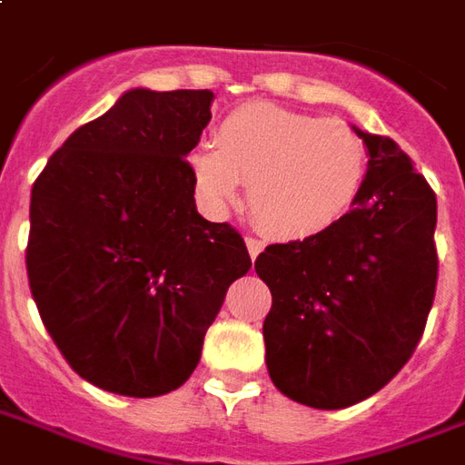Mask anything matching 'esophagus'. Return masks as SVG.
Masks as SVG:
<instances>
[{"mask_svg": "<svg viewBox=\"0 0 465 465\" xmlns=\"http://www.w3.org/2000/svg\"><path fill=\"white\" fill-rule=\"evenodd\" d=\"M246 246H249L251 259H256L261 251H263V246H266V243L261 242V239H253V236H249V239H246Z\"/></svg>", "mask_w": 465, "mask_h": 465, "instance_id": "1", "label": "esophagus"}]
</instances>
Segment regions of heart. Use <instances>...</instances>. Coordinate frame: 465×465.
Returning <instances> with one entry per match:
<instances>
[{
  "label": "heart",
  "mask_w": 465,
  "mask_h": 465,
  "mask_svg": "<svg viewBox=\"0 0 465 465\" xmlns=\"http://www.w3.org/2000/svg\"><path fill=\"white\" fill-rule=\"evenodd\" d=\"M197 187L226 204L249 184L251 214L278 239L302 242L345 219L362 194L370 153L342 120L251 103L216 127V145L189 154Z\"/></svg>",
  "instance_id": "obj_1"
}]
</instances>
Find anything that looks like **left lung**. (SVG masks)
<instances>
[{
  "instance_id": "left-lung-1",
  "label": "left lung",
  "mask_w": 465,
  "mask_h": 465,
  "mask_svg": "<svg viewBox=\"0 0 465 465\" xmlns=\"http://www.w3.org/2000/svg\"><path fill=\"white\" fill-rule=\"evenodd\" d=\"M357 133L370 174L352 212L256 259L273 298L263 320L268 374L315 409L352 407L409 362L439 281L434 189L394 140Z\"/></svg>"
}]
</instances>
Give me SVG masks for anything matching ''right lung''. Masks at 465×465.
<instances>
[{
  "instance_id": "right-lung-1",
  "label": "right lung",
  "mask_w": 465,
  "mask_h": 465,
  "mask_svg": "<svg viewBox=\"0 0 465 465\" xmlns=\"http://www.w3.org/2000/svg\"><path fill=\"white\" fill-rule=\"evenodd\" d=\"M212 91H127L51 154L31 189L26 273L71 370L125 397L194 372L209 325L251 256L194 206L187 154Z\"/></svg>"
}]
</instances>
